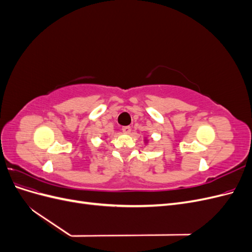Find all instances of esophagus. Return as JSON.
<instances>
[{
	"instance_id": "esophagus-1",
	"label": "esophagus",
	"mask_w": 252,
	"mask_h": 252,
	"mask_svg": "<svg viewBox=\"0 0 252 252\" xmlns=\"http://www.w3.org/2000/svg\"><path fill=\"white\" fill-rule=\"evenodd\" d=\"M122 130H123L124 133L129 134V133L131 132V128H130V126H124L123 128H122Z\"/></svg>"
}]
</instances>
